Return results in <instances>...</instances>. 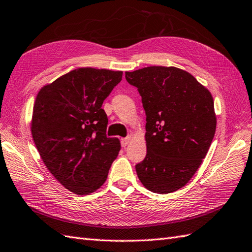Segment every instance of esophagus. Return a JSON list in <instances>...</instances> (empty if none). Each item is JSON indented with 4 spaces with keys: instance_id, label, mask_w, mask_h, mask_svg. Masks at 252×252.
<instances>
[{
    "instance_id": "esophagus-1",
    "label": "esophagus",
    "mask_w": 252,
    "mask_h": 252,
    "mask_svg": "<svg viewBox=\"0 0 252 252\" xmlns=\"http://www.w3.org/2000/svg\"><path fill=\"white\" fill-rule=\"evenodd\" d=\"M130 141H131V136H127V137H126V138H122V139H121V146H122V147L127 146L128 144H130Z\"/></svg>"
}]
</instances>
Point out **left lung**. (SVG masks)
I'll return each instance as SVG.
<instances>
[{
  "label": "left lung",
  "mask_w": 252,
  "mask_h": 252,
  "mask_svg": "<svg viewBox=\"0 0 252 252\" xmlns=\"http://www.w3.org/2000/svg\"><path fill=\"white\" fill-rule=\"evenodd\" d=\"M146 112L147 154L135 166L147 189L176 191L195 175L216 131L214 100L188 71L151 66L126 72Z\"/></svg>",
  "instance_id": "obj_1"
}]
</instances>
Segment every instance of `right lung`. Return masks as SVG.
I'll return each mask as SVG.
<instances>
[{
	"label": "right lung",
	"mask_w": 252,
	"mask_h": 252,
	"mask_svg": "<svg viewBox=\"0 0 252 252\" xmlns=\"http://www.w3.org/2000/svg\"><path fill=\"white\" fill-rule=\"evenodd\" d=\"M122 71L79 68L44 85L37 94L31 130L42 162L64 189L88 195L104 184L120 150L106 136L103 101Z\"/></svg>",
	"instance_id": "add662e5"
}]
</instances>
